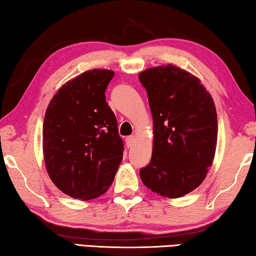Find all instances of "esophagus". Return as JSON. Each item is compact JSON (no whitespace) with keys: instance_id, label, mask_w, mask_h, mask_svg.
<instances>
[{"instance_id":"1","label":"esophagus","mask_w":256,"mask_h":256,"mask_svg":"<svg viewBox=\"0 0 256 256\" xmlns=\"http://www.w3.org/2000/svg\"><path fill=\"white\" fill-rule=\"evenodd\" d=\"M125 142H126L128 148H131L134 144V136H128L126 138H125Z\"/></svg>"}]
</instances>
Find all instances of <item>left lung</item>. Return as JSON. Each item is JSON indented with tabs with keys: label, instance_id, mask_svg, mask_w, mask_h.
I'll use <instances>...</instances> for the list:
<instances>
[{
	"label": "left lung",
	"instance_id": "obj_1",
	"mask_svg": "<svg viewBox=\"0 0 256 256\" xmlns=\"http://www.w3.org/2000/svg\"><path fill=\"white\" fill-rule=\"evenodd\" d=\"M154 120L150 162L140 170L146 188L176 198L204 180L214 158L218 120L211 94L196 76L172 64L138 74Z\"/></svg>",
	"mask_w": 256,
	"mask_h": 256
}]
</instances>
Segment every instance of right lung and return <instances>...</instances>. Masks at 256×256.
Listing matches in <instances>:
<instances>
[{
    "instance_id": "add662e5",
    "label": "right lung",
    "mask_w": 256,
    "mask_h": 256,
    "mask_svg": "<svg viewBox=\"0 0 256 256\" xmlns=\"http://www.w3.org/2000/svg\"><path fill=\"white\" fill-rule=\"evenodd\" d=\"M112 76L105 68L81 73L60 86L46 110V170L71 198L92 200L105 193L123 159L118 120L105 96Z\"/></svg>"
}]
</instances>
